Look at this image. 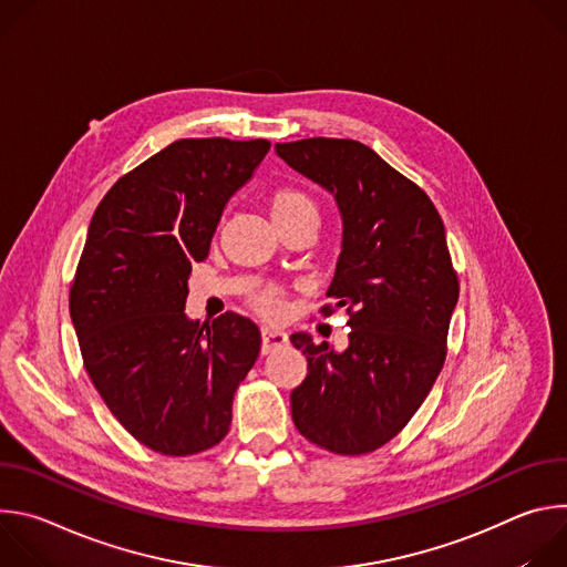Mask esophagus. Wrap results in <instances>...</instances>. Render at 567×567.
<instances>
[{
    "label": "esophagus",
    "mask_w": 567,
    "mask_h": 567,
    "mask_svg": "<svg viewBox=\"0 0 567 567\" xmlns=\"http://www.w3.org/2000/svg\"><path fill=\"white\" fill-rule=\"evenodd\" d=\"M287 343V334L282 332H271V330H265L262 332V354H269L274 352L276 348H282Z\"/></svg>",
    "instance_id": "obj_1"
}]
</instances>
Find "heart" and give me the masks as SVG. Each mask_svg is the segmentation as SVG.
<instances>
[{
	"mask_svg": "<svg viewBox=\"0 0 567 567\" xmlns=\"http://www.w3.org/2000/svg\"><path fill=\"white\" fill-rule=\"evenodd\" d=\"M269 210L276 224H285L289 219H296L300 215H316V204L313 199L293 186H282L276 188L269 197ZM249 305L254 311L269 320H282L287 316V300L280 289L276 287H262L256 289L249 296Z\"/></svg>",
	"mask_w": 567,
	"mask_h": 567,
	"instance_id": "heart-1",
	"label": "heart"
}]
</instances>
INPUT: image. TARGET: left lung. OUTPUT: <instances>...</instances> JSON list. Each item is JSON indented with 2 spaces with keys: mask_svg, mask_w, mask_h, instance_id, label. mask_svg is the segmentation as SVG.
I'll return each mask as SVG.
<instances>
[{
  "mask_svg": "<svg viewBox=\"0 0 567 567\" xmlns=\"http://www.w3.org/2000/svg\"><path fill=\"white\" fill-rule=\"evenodd\" d=\"M276 152L339 204L343 251L320 313H350L346 352L291 337L307 359L291 417L311 444L365 455L403 431L442 372L460 296L444 224L415 182L359 141L313 136Z\"/></svg>",
  "mask_w": 567,
  "mask_h": 567,
  "instance_id": "1",
  "label": "left lung"
}]
</instances>
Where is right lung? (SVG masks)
<instances>
[{
  "label": "right lung",
  "instance_id": "add662e5",
  "mask_svg": "<svg viewBox=\"0 0 567 567\" xmlns=\"http://www.w3.org/2000/svg\"><path fill=\"white\" fill-rule=\"evenodd\" d=\"M267 138H179L101 199L69 289L83 365L118 424L143 446L186 457L217 446L233 394L260 354V330L226 311L188 320V276L208 256L230 195Z\"/></svg>",
  "mask_w": 567,
  "mask_h": 567
}]
</instances>
